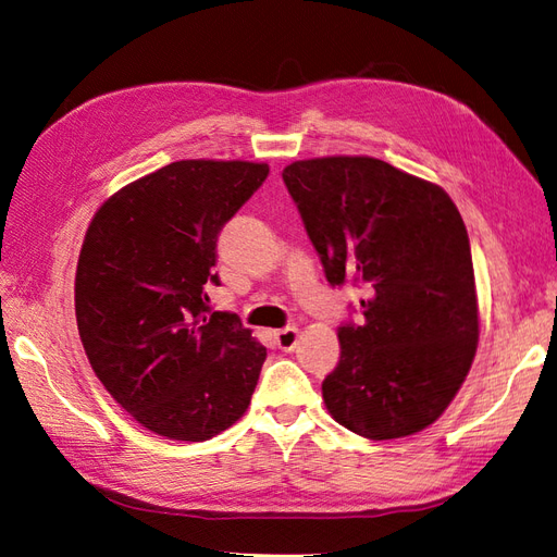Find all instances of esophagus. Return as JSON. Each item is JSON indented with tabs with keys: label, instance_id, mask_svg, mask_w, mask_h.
I'll return each mask as SVG.
<instances>
[{
	"label": "esophagus",
	"instance_id": "34e87169",
	"mask_svg": "<svg viewBox=\"0 0 557 557\" xmlns=\"http://www.w3.org/2000/svg\"><path fill=\"white\" fill-rule=\"evenodd\" d=\"M274 336H276V346L281 350H295L297 339H299V330L297 327H283V330H276Z\"/></svg>",
	"mask_w": 557,
	"mask_h": 557
}]
</instances>
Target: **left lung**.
Segmentation results:
<instances>
[{"label":"left lung","mask_w":557,"mask_h":557,"mask_svg":"<svg viewBox=\"0 0 557 557\" xmlns=\"http://www.w3.org/2000/svg\"><path fill=\"white\" fill-rule=\"evenodd\" d=\"M283 181L327 281L367 293L323 381L330 416L374 442L425 430L458 395L479 344L458 207L440 185L367 156L297 160Z\"/></svg>","instance_id":"8db88e82"}]
</instances>
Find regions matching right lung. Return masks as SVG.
<instances>
[{
	"instance_id": "right-lung-1",
	"label": "right lung",
	"mask_w": 557,
	"mask_h": 557,
	"mask_svg": "<svg viewBox=\"0 0 557 557\" xmlns=\"http://www.w3.org/2000/svg\"><path fill=\"white\" fill-rule=\"evenodd\" d=\"M264 162L178 160L97 209L76 267V323L92 372L146 430L207 442L246 413L267 348L211 311L218 234Z\"/></svg>"
}]
</instances>
